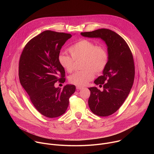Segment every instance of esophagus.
<instances>
[{
	"mask_svg": "<svg viewBox=\"0 0 154 154\" xmlns=\"http://www.w3.org/2000/svg\"><path fill=\"white\" fill-rule=\"evenodd\" d=\"M76 89H77V90H82V89H83V87H82V86H77L76 87Z\"/></svg>",
	"mask_w": 154,
	"mask_h": 154,
	"instance_id": "esophagus-1",
	"label": "esophagus"
}]
</instances>
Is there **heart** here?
Here are the masks:
<instances>
[{"instance_id": "1", "label": "heart", "mask_w": 154, "mask_h": 154, "mask_svg": "<svg viewBox=\"0 0 154 154\" xmlns=\"http://www.w3.org/2000/svg\"><path fill=\"white\" fill-rule=\"evenodd\" d=\"M69 52L72 57L61 53L58 56V61L62 68L71 72L74 69V60H83L82 68L84 70L74 73L69 79L71 83L79 86H85L92 80L95 72H102L108 61L106 50L88 39H83L75 42L69 48Z\"/></svg>"}]
</instances>
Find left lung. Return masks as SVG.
<instances>
[{
  "instance_id": "8db88e82",
  "label": "left lung",
  "mask_w": 154,
  "mask_h": 154,
  "mask_svg": "<svg viewBox=\"0 0 154 154\" xmlns=\"http://www.w3.org/2000/svg\"><path fill=\"white\" fill-rule=\"evenodd\" d=\"M80 34L86 38H100L106 45L107 65L102 75L94 82L96 85H103V90L100 91L95 86L89 88L88 105L94 114L109 116L122 105L133 86L135 66L132 54L125 40L112 30L101 29Z\"/></svg>"
}]
</instances>
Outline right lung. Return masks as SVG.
Masks as SVG:
<instances>
[{"instance_id":"add662e5","label":"right lung","mask_w":154,"mask_h":154,"mask_svg":"<svg viewBox=\"0 0 154 154\" xmlns=\"http://www.w3.org/2000/svg\"><path fill=\"white\" fill-rule=\"evenodd\" d=\"M71 37L70 33L44 31L27 44L20 55V83L36 109L48 118L64 114L69 97L75 91L73 85H65L63 90L54 86L58 80L65 82V71L58 63V56L62 46Z\"/></svg>"}]
</instances>
